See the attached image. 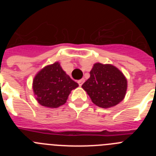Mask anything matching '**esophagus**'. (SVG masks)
<instances>
[{
    "label": "esophagus",
    "instance_id": "obj_1",
    "mask_svg": "<svg viewBox=\"0 0 156 156\" xmlns=\"http://www.w3.org/2000/svg\"><path fill=\"white\" fill-rule=\"evenodd\" d=\"M84 83V79H81L80 80L78 81V83H79L80 86H82V84Z\"/></svg>",
    "mask_w": 156,
    "mask_h": 156
}]
</instances>
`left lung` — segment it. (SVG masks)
I'll return each instance as SVG.
<instances>
[{"instance_id": "8db88e82", "label": "left lung", "mask_w": 156, "mask_h": 156, "mask_svg": "<svg viewBox=\"0 0 156 156\" xmlns=\"http://www.w3.org/2000/svg\"><path fill=\"white\" fill-rule=\"evenodd\" d=\"M90 78L82 85L92 102L101 108L113 107L123 100L127 80L122 72L110 64L95 63Z\"/></svg>"}]
</instances>
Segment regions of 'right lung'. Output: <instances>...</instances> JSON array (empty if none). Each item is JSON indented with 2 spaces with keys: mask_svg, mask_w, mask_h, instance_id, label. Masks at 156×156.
I'll list each match as a JSON object with an SVG mask.
<instances>
[{
  "mask_svg": "<svg viewBox=\"0 0 156 156\" xmlns=\"http://www.w3.org/2000/svg\"><path fill=\"white\" fill-rule=\"evenodd\" d=\"M78 86L58 62L43 68L33 81L36 99L40 105L48 108H58L64 105L71 90Z\"/></svg>",
  "mask_w": 156,
  "mask_h": 156,
  "instance_id": "add662e5",
  "label": "right lung"
}]
</instances>
